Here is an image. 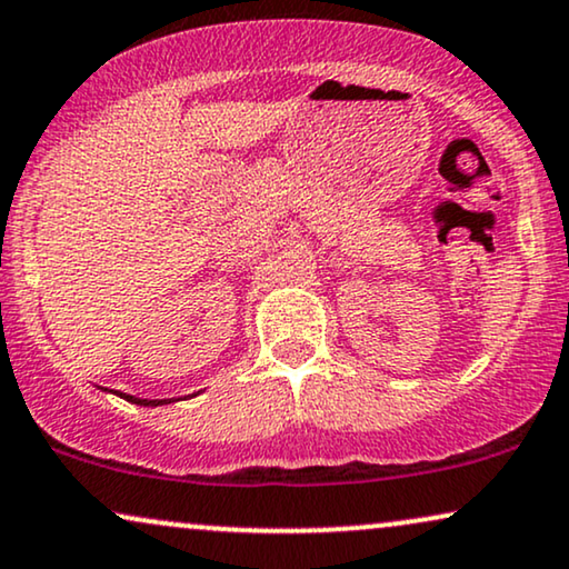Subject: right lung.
I'll return each instance as SVG.
<instances>
[{
  "label": "right lung",
  "mask_w": 569,
  "mask_h": 569,
  "mask_svg": "<svg viewBox=\"0 0 569 569\" xmlns=\"http://www.w3.org/2000/svg\"><path fill=\"white\" fill-rule=\"evenodd\" d=\"M122 400H128L132 405H143V408H159V405H169L174 400H140V397H132V395H120Z\"/></svg>",
  "instance_id": "right-lung-1"
}]
</instances>
